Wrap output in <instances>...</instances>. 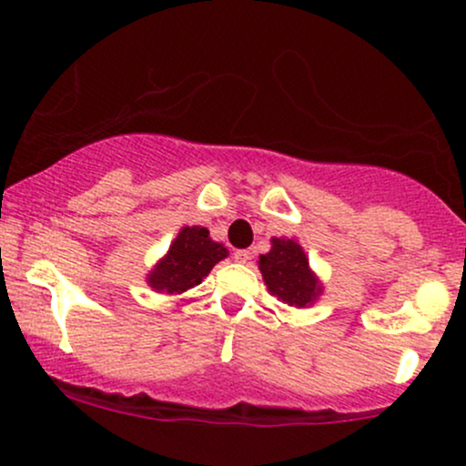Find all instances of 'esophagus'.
<instances>
[{
    "label": "esophagus",
    "instance_id": "esophagus-1",
    "mask_svg": "<svg viewBox=\"0 0 466 466\" xmlns=\"http://www.w3.org/2000/svg\"><path fill=\"white\" fill-rule=\"evenodd\" d=\"M232 256H234V260H237V263H248V260L251 258V254L248 249H237Z\"/></svg>",
    "mask_w": 466,
    "mask_h": 466
}]
</instances>
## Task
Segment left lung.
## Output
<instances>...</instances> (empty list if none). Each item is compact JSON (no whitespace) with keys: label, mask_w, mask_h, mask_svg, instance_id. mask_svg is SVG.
Returning <instances> with one entry per match:
<instances>
[{"label":"left lung","mask_w":466,"mask_h":466,"mask_svg":"<svg viewBox=\"0 0 466 466\" xmlns=\"http://www.w3.org/2000/svg\"><path fill=\"white\" fill-rule=\"evenodd\" d=\"M258 269L271 296L289 307H309L322 293V285L309 267L307 254L300 243L291 238H271L269 254L260 256Z\"/></svg>","instance_id":"left-lung-1"}]
</instances>
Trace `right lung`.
I'll list each match as a JSON object with an SVG mask.
<instances>
[{
	"label": "right lung",
	"instance_id": "1",
	"mask_svg": "<svg viewBox=\"0 0 466 466\" xmlns=\"http://www.w3.org/2000/svg\"><path fill=\"white\" fill-rule=\"evenodd\" d=\"M226 256L228 249L215 243L206 228L186 226L179 229L164 258L147 276V282L159 293H184L199 285Z\"/></svg>",
	"mask_w": 466,
	"mask_h": 466
}]
</instances>
